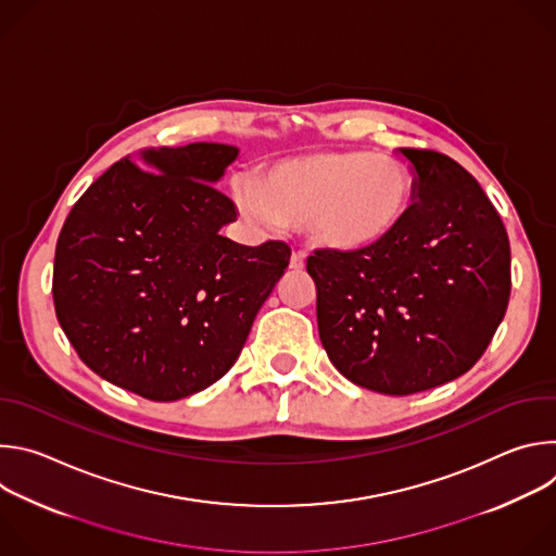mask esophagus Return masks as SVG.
<instances>
[{"instance_id": "34e87169", "label": "esophagus", "mask_w": 556, "mask_h": 556, "mask_svg": "<svg viewBox=\"0 0 556 556\" xmlns=\"http://www.w3.org/2000/svg\"><path fill=\"white\" fill-rule=\"evenodd\" d=\"M303 266H305V253L294 251L290 257V270H303Z\"/></svg>"}]
</instances>
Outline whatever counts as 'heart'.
Masks as SVG:
<instances>
[{"mask_svg":"<svg viewBox=\"0 0 556 556\" xmlns=\"http://www.w3.org/2000/svg\"><path fill=\"white\" fill-rule=\"evenodd\" d=\"M414 191V176L403 161L369 151L286 157L262 180L232 182L235 204L249 222L303 226L316 247L343 255L387 242L407 219Z\"/></svg>","mask_w":556,"mask_h":556,"instance_id":"1","label":"heart"}]
</instances>
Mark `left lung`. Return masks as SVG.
I'll return each instance as SVG.
<instances>
[{
    "label": "left lung",
    "mask_w": 556,
    "mask_h": 556,
    "mask_svg": "<svg viewBox=\"0 0 556 556\" xmlns=\"http://www.w3.org/2000/svg\"><path fill=\"white\" fill-rule=\"evenodd\" d=\"M416 169L414 204L387 242L361 255L316 249L307 275L332 365L354 384L409 395L468 371L510 296L504 222L459 163L401 149Z\"/></svg>",
    "instance_id": "8db88e82"
}]
</instances>
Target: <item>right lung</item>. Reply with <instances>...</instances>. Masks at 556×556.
I'll return each mask as SVG.
<instances>
[{
  "label": "right lung",
  "instance_id": "obj_1",
  "mask_svg": "<svg viewBox=\"0 0 556 556\" xmlns=\"http://www.w3.org/2000/svg\"><path fill=\"white\" fill-rule=\"evenodd\" d=\"M237 147L193 142L149 149L147 173L112 165L72 206L56 240V319L108 382L172 403L219 380L290 262L270 240L242 247L219 235L237 219L217 191Z\"/></svg>",
  "mask_w": 556,
  "mask_h": 556
}]
</instances>
